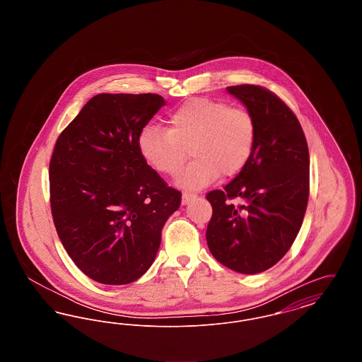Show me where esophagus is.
<instances>
[{
	"instance_id": "obj_1",
	"label": "esophagus",
	"mask_w": 362,
	"mask_h": 362,
	"mask_svg": "<svg viewBox=\"0 0 362 362\" xmlns=\"http://www.w3.org/2000/svg\"><path fill=\"white\" fill-rule=\"evenodd\" d=\"M197 197V194H192V192H185L183 197H182V204L183 205H187L191 199H194Z\"/></svg>"
}]
</instances>
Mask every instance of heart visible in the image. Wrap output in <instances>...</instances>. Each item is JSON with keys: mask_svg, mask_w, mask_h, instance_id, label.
Returning <instances> with one entry per match:
<instances>
[{"mask_svg": "<svg viewBox=\"0 0 362 362\" xmlns=\"http://www.w3.org/2000/svg\"><path fill=\"white\" fill-rule=\"evenodd\" d=\"M170 127L146 126L138 136V151L157 173L173 176L185 160L194 158L176 183L201 189L220 175L240 173L254 151L257 127L252 115L240 107L209 99H191L170 114Z\"/></svg>", "mask_w": 362, "mask_h": 362, "instance_id": "1", "label": "heart"}]
</instances>
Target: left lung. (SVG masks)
<instances>
[{
    "label": "left lung",
    "instance_id": "obj_1",
    "mask_svg": "<svg viewBox=\"0 0 362 362\" xmlns=\"http://www.w3.org/2000/svg\"><path fill=\"white\" fill-rule=\"evenodd\" d=\"M252 115L254 151L239 175L206 195L213 207L207 225L211 255L241 274H258L292 247L310 195V152L292 110L258 86L226 88ZM240 199L241 205L230 201Z\"/></svg>",
    "mask_w": 362,
    "mask_h": 362
}]
</instances>
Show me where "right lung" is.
I'll return each instance as SVG.
<instances>
[{
    "label": "right lung",
    "instance_id": "add662e5",
    "mask_svg": "<svg viewBox=\"0 0 362 362\" xmlns=\"http://www.w3.org/2000/svg\"><path fill=\"white\" fill-rule=\"evenodd\" d=\"M165 105L155 93H100L57 139L50 204L76 266L104 285H126L155 262L163 226L182 194L138 151V136Z\"/></svg>",
    "mask_w": 362,
    "mask_h": 362
}]
</instances>
